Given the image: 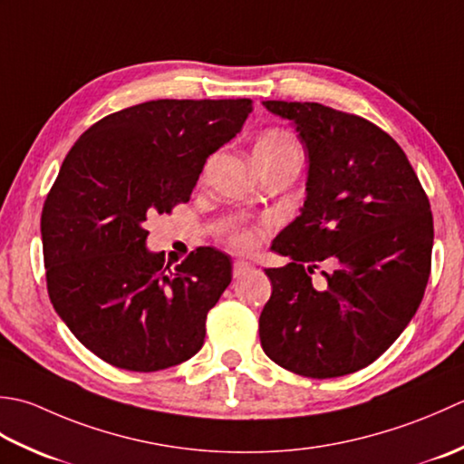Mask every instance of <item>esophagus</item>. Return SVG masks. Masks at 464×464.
I'll use <instances>...</instances> for the list:
<instances>
[{
	"mask_svg": "<svg viewBox=\"0 0 464 464\" xmlns=\"http://www.w3.org/2000/svg\"><path fill=\"white\" fill-rule=\"evenodd\" d=\"M250 270H252V264H250V262L236 260V262H234V268H232V274H234V278H242V276H246V274H248Z\"/></svg>",
	"mask_w": 464,
	"mask_h": 464,
	"instance_id": "1",
	"label": "esophagus"
}]
</instances>
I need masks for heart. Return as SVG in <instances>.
<instances>
[{"label":"heart","mask_w":464,"mask_h":464,"mask_svg":"<svg viewBox=\"0 0 464 464\" xmlns=\"http://www.w3.org/2000/svg\"><path fill=\"white\" fill-rule=\"evenodd\" d=\"M300 156V148L295 136L288 134L286 130L272 128L266 130L258 138L256 148H254V156L258 158H276V156ZM260 240V230L258 228H240L230 234V242L234 248L238 250H252L256 248Z\"/></svg>","instance_id":"obj_1"}]
</instances>
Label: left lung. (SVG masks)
Masks as SVG:
<instances>
[{
  "label": "left lung",
  "instance_id": "8db88e82",
  "mask_svg": "<svg viewBox=\"0 0 464 464\" xmlns=\"http://www.w3.org/2000/svg\"><path fill=\"white\" fill-rule=\"evenodd\" d=\"M295 121L308 152L306 200L272 242L264 353L334 378L372 364L417 312L430 276L432 212L402 148L372 121L316 102H262ZM314 273L324 276L315 285Z\"/></svg>",
  "mask_w": 464,
  "mask_h": 464
}]
</instances>
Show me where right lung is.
Returning <instances> with one entry per match:
<instances>
[{"mask_svg": "<svg viewBox=\"0 0 464 464\" xmlns=\"http://www.w3.org/2000/svg\"><path fill=\"white\" fill-rule=\"evenodd\" d=\"M252 100H152L102 118L65 156L42 210L47 295L102 361L156 372L192 358L232 262L198 248L169 268L146 220L190 200L206 160L242 130Z\"/></svg>", "mask_w": 464, "mask_h": 464, "instance_id": "right-lung-1", "label": "right lung"}]
</instances>
